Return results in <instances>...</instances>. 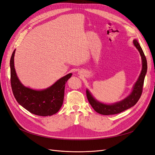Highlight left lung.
Segmentation results:
<instances>
[{"mask_svg":"<svg viewBox=\"0 0 155 155\" xmlns=\"http://www.w3.org/2000/svg\"><path fill=\"white\" fill-rule=\"evenodd\" d=\"M133 44L135 47L138 49L140 55H141L142 68L139 78H138V80L135 83L133 87L132 92L123 100L114 103L113 104H105L96 100L92 96L88 89H87L86 93L88 102L90 103L91 105L97 113L102 115H111L120 113V112L133 107L140 98L142 93L145 76L147 73V63L146 58H145L143 51L137 40L134 39L133 41Z\"/></svg>","mask_w":155,"mask_h":155,"instance_id":"8db88e82","label":"left lung"}]
</instances>
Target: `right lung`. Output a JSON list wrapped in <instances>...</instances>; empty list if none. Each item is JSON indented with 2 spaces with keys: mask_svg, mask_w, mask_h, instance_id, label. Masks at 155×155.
<instances>
[{
  "mask_svg": "<svg viewBox=\"0 0 155 155\" xmlns=\"http://www.w3.org/2000/svg\"><path fill=\"white\" fill-rule=\"evenodd\" d=\"M13 51L10 59L11 86L17 101L31 113L41 116H51L59 111L61 107L64 94V87L72 73L60 78L50 87L44 90L37 91L26 87L21 83L14 66Z\"/></svg>",
  "mask_w": 155,
  "mask_h": 155,
  "instance_id": "add662e5",
  "label": "right lung"
}]
</instances>
